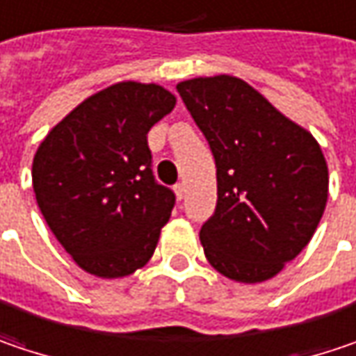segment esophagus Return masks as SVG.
<instances>
[{
  "label": "esophagus",
  "mask_w": 356,
  "mask_h": 356,
  "mask_svg": "<svg viewBox=\"0 0 356 356\" xmlns=\"http://www.w3.org/2000/svg\"><path fill=\"white\" fill-rule=\"evenodd\" d=\"M185 193H187V187H185V183H177V185H175V195H177V199L185 197Z\"/></svg>",
  "instance_id": "obj_1"
}]
</instances>
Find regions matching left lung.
I'll use <instances>...</instances> for the list:
<instances>
[{
  "label": "left lung",
  "mask_w": 356,
  "mask_h": 356,
  "mask_svg": "<svg viewBox=\"0 0 356 356\" xmlns=\"http://www.w3.org/2000/svg\"><path fill=\"white\" fill-rule=\"evenodd\" d=\"M218 167L216 213L199 240L229 280L266 282L314 236L328 199L321 145L245 80L220 74L177 84Z\"/></svg>",
  "instance_id": "obj_1"
}]
</instances>
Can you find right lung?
<instances>
[{
	"mask_svg": "<svg viewBox=\"0 0 356 356\" xmlns=\"http://www.w3.org/2000/svg\"><path fill=\"white\" fill-rule=\"evenodd\" d=\"M175 102L159 84L116 82L82 100L40 143L38 207L84 272L124 278L151 260L175 195L153 177L147 133Z\"/></svg>",
	"mask_w": 356,
	"mask_h": 356,
	"instance_id": "1",
	"label": "right lung"
}]
</instances>
